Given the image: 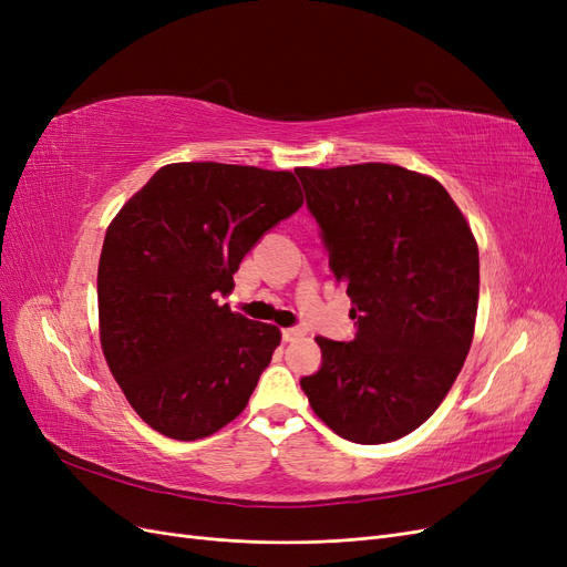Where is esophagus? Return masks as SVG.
<instances>
[{
    "mask_svg": "<svg viewBox=\"0 0 567 567\" xmlns=\"http://www.w3.org/2000/svg\"><path fill=\"white\" fill-rule=\"evenodd\" d=\"M305 336L302 329H284V340L286 342H293V340H300Z\"/></svg>",
    "mask_w": 567,
    "mask_h": 567,
    "instance_id": "esophagus-1",
    "label": "esophagus"
}]
</instances>
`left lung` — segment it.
I'll return each mask as SVG.
<instances>
[{"mask_svg": "<svg viewBox=\"0 0 567 567\" xmlns=\"http://www.w3.org/2000/svg\"><path fill=\"white\" fill-rule=\"evenodd\" d=\"M296 173L357 319L350 342L317 338L321 369L300 385L336 435L400 440L433 416L466 362L480 296L475 236L447 188L414 169Z\"/></svg>", "mask_w": 567, "mask_h": 567, "instance_id": "obj_1", "label": "left lung"}]
</instances>
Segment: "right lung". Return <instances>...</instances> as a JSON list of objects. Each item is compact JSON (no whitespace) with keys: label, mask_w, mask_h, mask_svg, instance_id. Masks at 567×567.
<instances>
[{"label":"right lung","mask_w":567,"mask_h":567,"mask_svg":"<svg viewBox=\"0 0 567 567\" xmlns=\"http://www.w3.org/2000/svg\"><path fill=\"white\" fill-rule=\"evenodd\" d=\"M300 205L288 169L169 163L113 217L99 257V340L153 431L192 442L246 409L281 331L217 296L257 238Z\"/></svg>","instance_id":"obj_1"}]
</instances>
